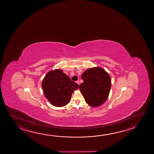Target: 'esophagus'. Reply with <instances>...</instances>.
<instances>
[{
	"mask_svg": "<svg viewBox=\"0 0 154 154\" xmlns=\"http://www.w3.org/2000/svg\"><path fill=\"white\" fill-rule=\"evenodd\" d=\"M76 83L78 84V85H79V84H80V82H79V81H76Z\"/></svg>",
	"mask_w": 154,
	"mask_h": 154,
	"instance_id": "esophagus-1",
	"label": "esophagus"
}]
</instances>
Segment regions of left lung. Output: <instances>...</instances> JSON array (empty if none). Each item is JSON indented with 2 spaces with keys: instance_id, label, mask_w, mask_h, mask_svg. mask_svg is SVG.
<instances>
[{
  "instance_id": "1",
  "label": "left lung",
  "mask_w": 154,
  "mask_h": 154,
  "mask_svg": "<svg viewBox=\"0 0 154 154\" xmlns=\"http://www.w3.org/2000/svg\"><path fill=\"white\" fill-rule=\"evenodd\" d=\"M83 83L79 89L88 105L96 107L101 105L108 98L111 88V78L101 68L86 70L82 75Z\"/></svg>"
}]
</instances>
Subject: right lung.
Wrapping results in <instances>:
<instances>
[{
    "label": "right lung",
    "mask_w": 154,
    "mask_h": 154,
    "mask_svg": "<svg viewBox=\"0 0 154 154\" xmlns=\"http://www.w3.org/2000/svg\"><path fill=\"white\" fill-rule=\"evenodd\" d=\"M42 88L50 103L57 107L68 104L71 94L79 85L60 70L50 71L42 82Z\"/></svg>",
    "instance_id": "right-lung-1"
}]
</instances>
